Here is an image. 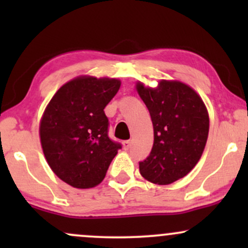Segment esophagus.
<instances>
[{
	"mask_svg": "<svg viewBox=\"0 0 248 248\" xmlns=\"http://www.w3.org/2000/svg\"><path fill=\"white\" fill-rule=\"evenodd\" d=\"M122 147H124V150H128L130 147H132V141H129V140L124 141L122 142Z\"/></svg>",
	"mask_w": 248,
	"mask_h": 248,
	"instance_id": "esophagus-1",
	"label": "esophagus"
}]
</instances>
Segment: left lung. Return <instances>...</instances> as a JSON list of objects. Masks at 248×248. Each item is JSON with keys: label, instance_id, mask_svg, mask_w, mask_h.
Here are the masks:
<instances>
[{"label": "left lung", "instance_id": "8db88e82", "mask_svg": "<svg viewBox=\"0 0 248 248\" xmlns=\"http://www.w3.org/2000/svg\"><path fill=\"white\" fill-rule=\"evenodd\" d=\"M154 127L150 155L140 162L142 177L158 186L183 178L201 160L210 119L201 95L189 85L162 79L156 87L136 82Z\"/></svg>", "mask_w": 248, "mask_h": 248}]
</instances>
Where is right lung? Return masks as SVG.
<instances>
[{
    "label": "right lung",
    "mask_w": 248,
    "mask_h": 248,
    "mask_svg": "<svg viewBox=\"0 0 248 248\" xmlns=\"http://www.w3.org/2000/svg\"><path fill=\"white\" fill-rule=\"evenodd\" d=\"M121 86L116 78L79 76L52 96L39 122L43 153L51 170L77 189L100 184L121 146L108 138L104 108Z\"/></svg>",
    "instance_id": "1"
}]
</instances>
